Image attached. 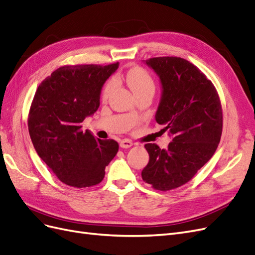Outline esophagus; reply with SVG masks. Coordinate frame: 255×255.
<instances>
[{
	"label": "esophagus",
	"mask_w": 255,
	"mask_h": 255,
	"mask_svg": "<svg viewBox=\"0 0 255 255\" xmlns=\"http://www.w3.org/2000/svg\"><path fill=\"white\" fill-rule=\"evenodd\" d=\"M133 145V141L132 140H128V139H123L120 141V146L123 149H128L130 146Z\"/></svg>",
	"instance_id": "1"
}]
</instances>
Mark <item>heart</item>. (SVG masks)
Returning <instances> with one entry per match:
<instances>
[{
  "mask_svg": "<svg viewBox=\"0 0 255 255\" xmlns=\"http://www.w3.org/2000/svg\"><path fill=\"white\" fill-rule=\"evenodd\" d=\"M126 82L128 85V87L137 96L142 94H152L155 92V82L152 78V75L141 67H134L127 72L126 74ZM117 82L114 78L107 80L104 84V86L101 91V99L103 101L109 100L113 91L116 88Z\"/></svg>",
  "mask_w": 255,
  "mask_h": 255,
  "instance_id": "1",
  "label": "heart"
}]
</instances>
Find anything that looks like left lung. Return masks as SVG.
I'll list each match as a JSON object with an SVG mask.
<instances>
[{"label": "left lung", "mask_w": 255, "mask_h": 255, "mask_svg": "<svg viewBox=\"0 0 255 255\" xmlns=\"http://www.w3.org/2000/svg\"><path fill=\"white\" fill-rule=\"evenodd\" d=\"M145 63L160 79L156 122L172 141L166 150L144 144L150 159L141 176L154 189L168 191L189 182L214 155L222 134V107L212 81L188 60L161 56Z\"/></svg>", "instance_id": "left-lung-1"}]
</instances>
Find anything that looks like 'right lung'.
<instances>
[{
	"mask_svg": "<svg viewBox=\"0 0 255 255\" xmlns=\"http://www.w3.org/2000/svg\"><path fill=\"white\" fill-rule=\"evenodd\" d=\"M118 66H61L36 90L27 118L30 139L39 157L69 186L101 183L105 167L118 152L116 140H101L82 129L84 119L97 112L103 84Z\"/></svg>",
	"mask_w": 255,
	"mask_h": 255,
	"instance_id": "right-lung-1",
	"label": "right lung"
}]
</instances>
